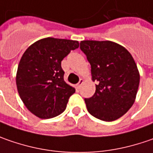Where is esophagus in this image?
I'll use <instances>...</instances> for the list:
<instances>
[{"label":"esophagus","mask_w":153,"mask_h":153,"mask_svg":"<svg viewBox=\"0 0 153 153\" xmlns=\"http://www.w3.org/2000/svg\"><path fill=\"white\" fill-rule=\"evenodd\" d=\"M83 83H84V79H79V83L76 85L77 88H78V89H79V88L81 87V85H82V84Z\"/></svg>","instance_id":"1"}]
</instances>
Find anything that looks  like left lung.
Masks as SVG:
<instances>
[{
  "mask_svg": "<svg viewBox=\"0 0 153 153\" xmlns=\"http://www.w3.org/2000/svg\"><path fill=\"white\" fill-rule=\"evenodd\" d=\"M80 50L91 64L94 95L85 98L91 116L112 122L126 114L135 101L140 73L129 52L111 41L85 40Z\"/></svg>",
  "mask_w": 153,
  "mask_h": 153,
  "instance_id": "8db88e82",
  "label": "left lung"
}]
</instances>
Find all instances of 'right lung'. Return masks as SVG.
<instances>
[{"mask_svg":"<svg viewBox=\"0 0 153 153\" xmlns=\"http://www.w3.org/2000/svg\"><path fill=\"white\" fill-rule=\"evenodd\" d=\"M78 41L46 37L32 43L25 51L18 66L16 85L25 107L41 119L63 112L75 89L64 81L62 61Z\"/></svg>","mask_w":153,"mask_h":153,"instance_id":"1","label":"right lung"}]
</instances>
